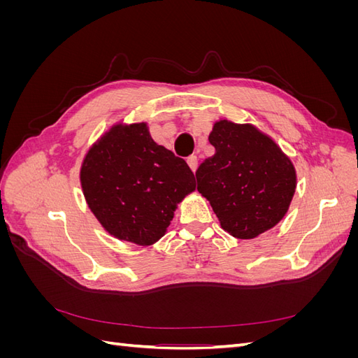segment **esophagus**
<instances>
[{
    "mask_svg": "<svg viewBox=\"0 0 358 358\" xmlns=\"http://www.w3.org/2000/svg\"><path fill=\"white\" fill-rule=\"evenodd\" d=\"M187 162H188L189 169H191L194 173H196V170H197V166H199V159H197V157H196V155H191V157H188Z\"/></svg>",
    "mask_w": 358,
    "mask_h": 358,
    "instance_id": "34e87169",
    "label": "esophagus"
}]
</instances>
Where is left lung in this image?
Instances as JSON below:
<instances>
[{
  "label": "left lung",
  "mask_w": 358,
  "mask_h": 358,
  "mask_svg": "<svg viewBox=\"0 0 358 358\" xmlns=\"http://www.w3.org/2000/svg\"><path fill=\"white\" fill-rule=\"evenodd\" d=\"M209 142L215 155L197 169V189L209 200L222 229L237 239H254L273 229L296 192L291 159L252 124L220 119Z\"/></svg>",
  "instance_id": "8db88e82"
}]
</instances>
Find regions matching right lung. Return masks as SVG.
I'll use <instances>...</instances> for the list:
<instances>
[{"mask_svg":"<svg viewBox=\"0 0 358 358\" xmlns=\"http://www.w3.org/2000/svg\"><path fill=\"white\" fill-rule=\"evenodd\" d=\"M80 185L107 233L149 246L166 234L196 178L185 161L154 142L146 122H119L85 155Z\"/></svg>","mask_w":358,"mask_h":358,"instance_id":"1","label":"right lung"}]
</instances>
